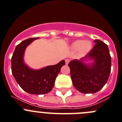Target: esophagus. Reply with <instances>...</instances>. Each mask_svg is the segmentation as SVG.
Here are the masks:
<instances>
[{
	"instance_id": "1",
	"label": "esophagus",
	"mask_w": 122,
	"mask_h": 122,
	"mask_svg": "<svg viewBox=\"0 0 122 122\" xmlns=\"http://www.w3.org/2000/svg\"><path fill=\"white\" fill-rule=\"evenodd\" d=\"M69 62H70V60H69V59H65V63H66V65H68V63H69Z\"/></svg>"
}]
</instances>
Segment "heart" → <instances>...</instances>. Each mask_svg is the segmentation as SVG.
Wrapping results in <instances>:
<instances>
[{
    "instance_id": "b5f03b06",
    "label": "heart",
    "mask_w": 122,
    "mask_h": 122,
    "mask_svg": "<svg viewBox=\"0 0 122 122\" xmlns=\"http://www.w3.org/2000/svg\"><path fill=\"white\" fill-rule=\"evenodd\" d=\"M92 44L89 41L76 40L73 42L71 47L74 50H79L82 54H86L89 53L92 49Z\"/></svg>"
}]
</instances>
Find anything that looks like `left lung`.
<instances>
[{
	"label": "left lung",
	"instance_id": "obj_1",
	"mask_svg": "<svg viewBox=\"0 0 122 122\" xmlns=\"http://www.w3.org/2000/svg\"><path fill=\"white\" fill-rule=\"evenodd\" d=\"M93 48L80 60L68 64L71 77L75 89L83 93H95L105 86L111 72V59L108 47L95 39Z\"/></svg>",
	"mask_w": 122,
	"mask_h": 122
}]
</instances>
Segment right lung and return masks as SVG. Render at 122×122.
Listing matches in <instances>:
<instances>
[{"mask_svg": "<svg viewBox=\"0 0 122 122\" xmlns=\"http://www.w3.org/2000/svg\"><path fill=\"white\" fill-rule=\"evenodd\" d=\"M38 39L39 37L29 38L16 46L11 59V69L15 80L23 90L29 94L43 95L53 89L56 78L65 62L63 60L56 65L39 69L30 68L24 62V53L27 46Z\"/></svg>", "mask_w": 122, "mask_h": 122, "instance_id": "1", "label": "right lung"}]
</instances>
